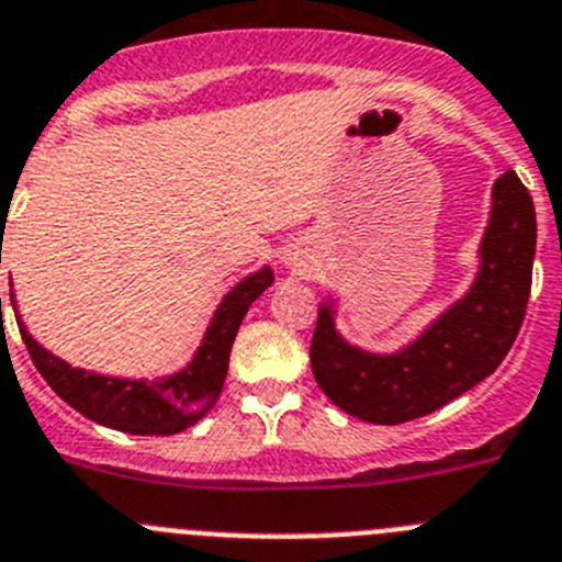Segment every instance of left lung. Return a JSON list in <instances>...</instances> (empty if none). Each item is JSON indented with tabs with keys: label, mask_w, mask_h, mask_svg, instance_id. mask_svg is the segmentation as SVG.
Returning <instances> with one entry per match:
<instances>
[{
	"label": "left lung",
	"mask_w": 562,
	"mask_h": 562,
	"mask_svg": "<svg viewBox=\"0 0 562 562\" xmlns=\"http://www.w3.org/2000/svg\"><path fill=\"white\" fill-rule=\"evenodd\" d=\"M535 239L532 198L507 169L493 183L491 223L471 292L409 348L393 357L359 351L334 331L331 306L321 308L308 359L323 393L353 418L395 426L424 418L487 379L527 315Z\"/></svg>",
	"instance_id": "8db88e82"
}]
</instances>
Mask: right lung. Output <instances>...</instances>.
Wrapping results in <instances>:
<instances>
[{
  "mask_svg": "<svg viewBox=\"0 0 562 562\" xmlns=\"http://www.w3.org/2000/svg\"><path fill=\"white\" fill-rule=\"evenodd\" d=\"M270 284V267L239 281L225 295V301L220 303L217 315L211 321L192 364L153 384L111 379V375H97L89 373V370L71 368L64 359L41 348L30 337L27 328L22 326L19 315H15V321H19V331H22L30 359L38 368V373L80 415L91 418L94 424L127 431V435H175V431H183L187 426L198 424L205 412L217 404L220 393H223L225 373H228L231 345H234L236 331H239L241 317L247 315L250 303ZM10 301H13V295H10Z\"/></svg>",
  "mask_w": 562,
  "mask_h": 562,
  "instance_id": "add662e5",
  "label": "right lung"
}]
</instances>
